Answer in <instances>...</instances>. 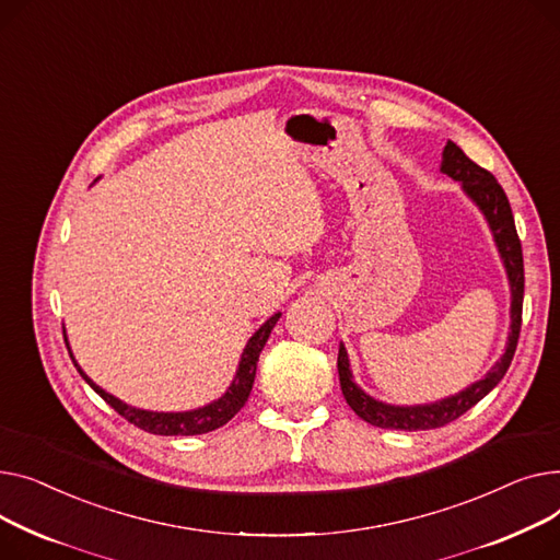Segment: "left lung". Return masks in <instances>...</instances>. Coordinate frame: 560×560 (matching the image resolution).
<instances>
[{
	"label": "left lung",
	"instance_id": "1",
	"mask_svg": "<svg viewBox=\"0 0 560 560\" xmlns=\"http://www.w3.org/2000/svg\"><path fill=\"white\" fill-rule=\"evenodd\" d=\"M441 172L464 185L466 194L481 208V212L486 214V219L492 228V235H495L498 248L502 253L504 267L509 273L511 293H513L509 346H506V352L502 354V359L495 366H492V371L483 380L468 386L466 390L458 393V396L445 398L434 405H422V407H390V405L377 402L371 396H366V393L352 382L346 348L339 346L337 369H339V380H341V390H343L346 402L361 420H366L375 427H382V430H405V432L436 430V427H445L447 422L456 420L458 416H464L481 398H486L488 393L495 388L500 384V380L506 375L511 361H513V354H515V348H517V339H520L522 299H524V261H522V244L517 237L506 194L495 176H492L488 170L479 167V164L472 162L454 142L445 144Z\"/></svg>",
	"mask_w": 560,
	"mask_h": 560
}]
</instances>
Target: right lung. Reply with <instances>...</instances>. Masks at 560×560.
I'll use <instances>...</instances> for the list:
<instances>
[{
    "label": "right lung",
    "instance_id": "1",
    "mask_svg": "<svg viewBox=\"0 0 560 560\" xmlns=\"http://www.w3.org/2000/svg\"><path fill=\"white\" fill-rule=\"evenodd\" d=\"M280 314L271 316L265 325L259 327V330L250 337L242 361H240V371L237 377L230 384V388L225 390V396L219 398L217 402L203 407V409H194V411H183V413H158V411H144V409H136V407H128L121 400L113 398L110 393H106L104 388H98L74 361L77 371L83 375V380L102 396L121 418H126L128 422H133L140 430L149 432V434H158V436H194V434H208L219 430L223 427L230 418H233L248 400L250 396V388L255 382V371H257V359L261 348H265L273 325L278 323Z\"/></svg>",
    "mask_w": 560,
    "mask_h": 560
}]
</instances>
